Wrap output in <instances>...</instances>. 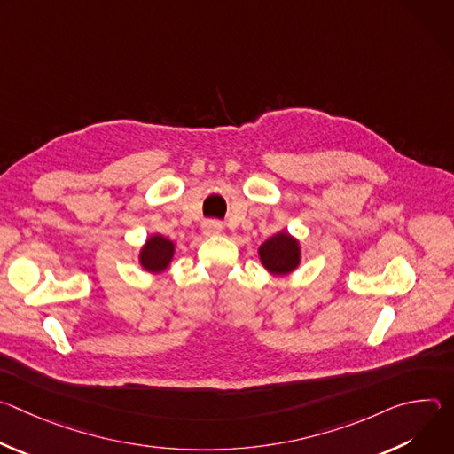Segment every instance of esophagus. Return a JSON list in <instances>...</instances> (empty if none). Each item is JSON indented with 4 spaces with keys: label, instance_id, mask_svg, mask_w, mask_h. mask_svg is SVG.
<instances>
[{
    "label": "esophagus",
    "instance_id": "esophagus-1",
    "mask_svg": "<svg viewBox=\"0 0 454 454\" xmlns=\"http://www.w3.org/2000/svg\"><path fill=\"white\" fill-rule=\"evenodd\" d=\"M203 233L208 235V237L219 235V233H223V224H221L219 221H207V223L203 224Z\"/></svg>",
    "mask_w": 454,
    "mask_h": 454
}]
</instances>
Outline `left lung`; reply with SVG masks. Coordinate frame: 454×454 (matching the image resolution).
<instances>
[{
    "label": "left lung",
    "mask_w": 454,
    "mask_h": 454,
    "mask_svg": "<svg viewBox=\"0 0 454 454\" xmlns=\"http://www.w3.org/2000/svg\"><path fill=\"white\" fill-rule=\"evenodd\" d=\"M262 266L275 277L293 273L301 261L300 242L287 231H278L258 247Z\"/></svg>",
    "instance_id": "left-lung-1"
}]
</instances>
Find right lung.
Segmentation results:
<instances>
[{"mask_svg":"<svg viewBox=\"0 0 454 454\" xmlns=\"http://www.w3.org/2000/svg\"><path fill=\"white\" fill-rule=\"evenodd\" d=\"M176 246L167 237L154 233L147 239L144 247L140 249V264L149 273H163L174 258Z\"/></svg>","mask_w":454,"mask_h":454,"instance_id":"right-lung-1","label":"right lung"}]
</instances>
